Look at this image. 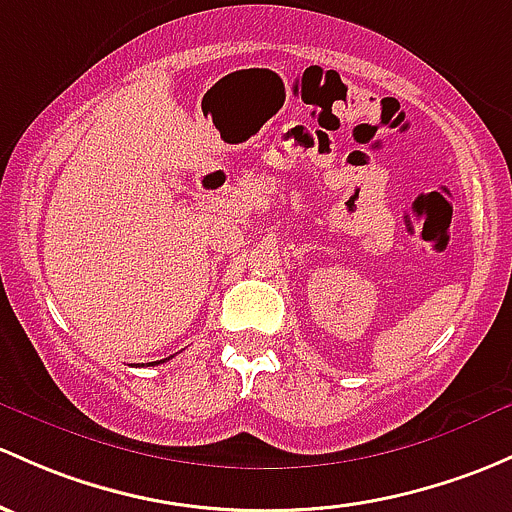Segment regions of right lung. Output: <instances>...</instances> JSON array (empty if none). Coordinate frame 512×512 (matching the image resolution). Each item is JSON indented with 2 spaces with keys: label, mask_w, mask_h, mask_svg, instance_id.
<instances>
[{
  "label": "right lung",
  "mask_w": 512,
  "mask_h": 512,
  "mask_svg": "<svg viewBox=\"0 0 512 512\" xmlns=\"http://www.w3.org/2000/svg\"><path fill=\"white\" fill-rule=\"evenodd\" d=\"M157 363H164V360H157Z\"/></svg>",
  "instance_id": "1"
}]
</instances>
